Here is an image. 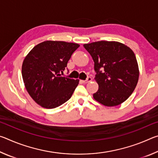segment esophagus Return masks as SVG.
<instances>
[{
  "instance_id": "34e87169",
  "label": "esophagus",
  "mask_w": 158,
  "mask_h": 158,
  "mask_svg": "<svg viewBox=\"0 0 158 158\" xmlns=\"http://www.w3.org/2000/svg\"><path fill=\"white\" fill-rule=\"evenodd\" d=\"M92 81V78L90 77H89L88 78L86 79V80H81V81L82 83H84V84H87V83H89L90 81Z\"/></svg>"
}]
</instances>
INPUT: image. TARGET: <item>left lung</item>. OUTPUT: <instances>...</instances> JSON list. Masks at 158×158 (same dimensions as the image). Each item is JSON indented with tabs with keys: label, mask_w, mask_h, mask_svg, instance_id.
Here are the masks:
<instances>
[{
	"label": "left lung",
	"mask_w": 158,
	"mask_h": 158,
	"mask_svg": "<svg viewBox=\"0 0 158 158\" xmlns=\"http://www.w3.org/2000/svg\"><path fill=\"white\" fill-rule=\"evenodd\" d=\"M84 47L92 56L97 73L95 79L99 88L93 98L106 106L124 102L135 90L139 76L133 51L116 41H98Z\"/></svg>",
	"instance_id": "1"
}]
</instances>
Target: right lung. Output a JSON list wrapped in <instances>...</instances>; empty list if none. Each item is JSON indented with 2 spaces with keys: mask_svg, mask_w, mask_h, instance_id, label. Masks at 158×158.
<instances>
[{
  "mask_svg": "<svg viewBox=\"0 0 158 158\" xmlns=\"http://www.w3.org/2000/svg\"><path fill=\"white\" fill-rule=\"evenodd\" d=\"M79 44L47 40L37 44L22 63L21 73L26 90L42 107L53 109L68 101L79 80L61 77L72 54Z\"/></svg>",
  "mask_w": 158,
  "mask_h": 158,
  "instance_id": "add662e5",
  "label": "right lung"
}]
</instances>
